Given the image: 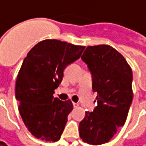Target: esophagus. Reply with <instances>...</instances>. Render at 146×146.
I'll use <instances>...</instances> for the list:
<instances>
[{"instance_id": "obj_1", "label": "esophagus", "mask_w": 146, "mask_h": 146, "mask_svg": "<svg viewBox=\"0 0 146 146\" xmlns=\"http://www.w3.org/2000/svg\"><path fill=\"white\" fill-rule=\"evenodd\" d=\"M73 108H76V107H78V106H79V105L77 104V103H75V102H73Z\"/></svg>"}]
</instances>
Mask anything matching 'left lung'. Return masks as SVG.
I'll use <instances>...</instances> for the list:
<instances>
[{
	"mask_svg": "<svg viewBox=\"0 0 146 146\" xmlns=\"http://www.w3.org/2000/svg\"><path fill=\"white\" fill-rule=\"evenodd\" d=\"M81 59L91 72L92 90L98 95L93 112H86L80 123V136L90 145L104 144L127 119L133 98L131 69L122 54L109 45L89 46Z\"/></svg>",
	"mask_w": 146,
	"mask_h": 146,
	"instance_id": "1",
	"label": "left lung"
}]
</instances>
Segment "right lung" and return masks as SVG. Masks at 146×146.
Returning <instances> with one entry per match:
<instances>
[{
	"label": "right lung",
	"instance_id": "1",
	"mask_svg": "<svg viewBox=\"0 0 146 146\" xmlns=\"http://www.w3.org/2000/svg\"><path fill=\"white\" fill-rule=\"evenodd\" d=\"M85 47L58 40H45L24 58L15 84L19 111L28 130L43 141H57L73 110L70 100L53 97L63 71L79 59Z\"/></svg>",
	"mask_w": 146,
	"mask_h": 146
}]
</instances>
